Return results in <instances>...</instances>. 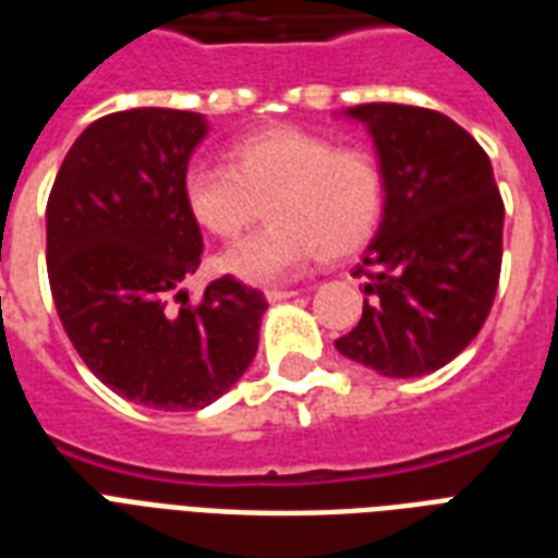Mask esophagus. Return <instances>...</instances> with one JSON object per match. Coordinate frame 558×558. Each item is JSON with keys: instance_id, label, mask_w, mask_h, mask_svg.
<instances>
[{"instance_id": "esophagus-1", "label": "esophagus", "mask_w": 558, "mask_h": 558, "mask_svg": "<svg viewBox=\"0 0 558 558\" xmlns=\"http://www.w3.org/2000/svg\"><path fill=\"white\" fill-rule=\"evenodd\" d=\"M292 295H299L295 290H266V299L268 302H287Z\"/></svg>"}]
</instances>
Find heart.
Masks as SVG:
<instances>
[{
	"label": "heart",
	"mask_w": 558,
	"mask_h": 558,
	"mask_svg": "<svg viewBox=\"0 0 558 558\" xmlns=\"http://www.w3.org/2000/svg\"><path fill=\"white\" fill-rule=\"evenodd\" d=\"M182 196L187 215L215 239H235L266 203L271 223L227 247L218 268L275 287L314 256L343 259L364 247L383 218L386 179L367 148H338L323 134L280 125L232 143L230 167H191Z\"/></svg>",
	"instance_id": "heart-1"
}]
</instances>
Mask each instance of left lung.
Here are the masks:
<instances>
[{
    "instance_id": "obj_1",
    "label": "left lung",
    "mask_w": 558,
    "mask_h": 558,
    "mask_svg": "<svg viewBox=\"0 0 558 558\" xmlns=\"http://www.w3.org/2000/svg\"><path fill=\"white\" fill-rule=\"evenodd\" d=\"M386 179L383 223L355 275L364 311L340 355L391 379L439 371L490 314L502 268L505 206L487 151L448 116L359 104Z\"/></svg>"
}]
</instances>
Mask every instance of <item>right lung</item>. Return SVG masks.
<instances>
[{
	"instance_id": "right-lung-1",
	"label": "right lung",
	"mask_w": 558,
	"mask_h": 558,
	"mask_svg": "<svg viewBox=\"0 0 558 558\" xmlns=\"http://www.w3.org/2000/svg\"><path fill=\"white\" fill-rule=\"evenodd\" d=\"M206 131L187 110L104 116L47 199V275L68 338L104 386L148 410H203L227 395L254 362L268 307L230 275L199 304L182 290L203 256L182 182Z\"/></svg>"
}]
</instances>
